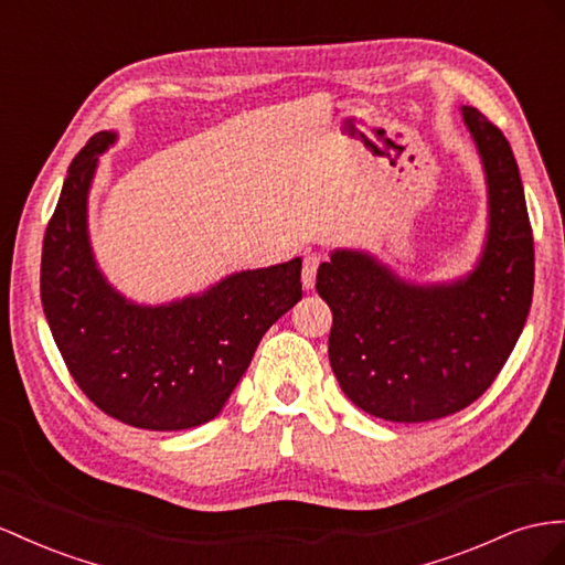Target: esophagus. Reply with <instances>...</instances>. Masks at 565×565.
Listing matches in <instances>:
<instances>
[{
    "label": "esophagus",
    "instance_id": "obj_1",
    "mask_svg": "<svg viewBox=\"0 0 565 565\" xmlns=\"http://www.w3.org/2000/svg\"><path fill=\"white\" fill-rule=\"evenodd\" d=\"M323 258H320V254H309L307 258H303V268H301V285L307 289H313L316 285V273H318V266Z\"/></svg>",
    "mask_w": 565,
    "mask_h": 565
}]
</instances>
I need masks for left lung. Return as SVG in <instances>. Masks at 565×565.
Segmentation results:
<instances>
[{
    "label": "left lung",
    "mask_w": 565,
    "mask_h": 565,
    "mask_svg": "<svg viewBox=\"0 0 565 565\" xmlns=\"http://www.w3.org/2000/svg\"><path fill=\"white\" fill-rule=\"evenodd\" d=\"M487 182V235L476 266L445 282L402 278L371 252L334 249L318 295L332 311L328 354L342 392L392 423L466 408L494 383L521 338L535 285V247L511 145L463 106Z\"/></svg>",
    "instance_id": "left-lung-1"
}]
</instances>
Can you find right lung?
Segmentation results:
<instances>
[{
	"label": "right lung",
	"instance_id": "obj_1",
	"mask_svg": "<svg viewBox=\"0 0 565 565\" xmlns=\"http://www.w3.org/2000/svg\"><path fill=\"white\" fill-rule=\"evenodd\" d=\"M116 137H89L68 166L44 233L42 309L73 380L104 414L132 428L188 430L221 414L266 330L301 299V258L157 307L120 295L87 231L89 188Z\"/></svg>",
	"mask_w": 565,
	"mask_h": 565
}]
</instances>
